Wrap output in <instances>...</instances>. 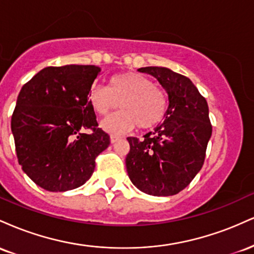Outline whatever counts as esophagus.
<instances>
[{"mask_svg":"<svg viewBox=\"0 0 254 254\" xmlns=\"http://www.w3.org/2000/svg\"><path fill=\"white\" fill-rule=\"evenodd\" d=\"M119 138H121V137H119V136H117V135H111V136H110V139H111V143H116V142H117Z\"/></svg>","mask_w":254,"mask_h":254,"instance_id":"obj_1","label":"esophagus"}]
</instances>
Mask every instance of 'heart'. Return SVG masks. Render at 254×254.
<instances>
[{
	"instance_id": "obj_1",
	"label": "heart",
	"mask_w": 254,
	"mask_h": 254,
	"mask_svg": "<svg viewBox=\"0 0 254 254\" xmlns=\"http://www.w3.org/2000/svg\"><path fill=\"white\" fill-rule=\"evenodd\" d=\"M93 110L101 117L112 111L123 110L105 119L101 127L113 133H124L133 127L151 129L165 118L168 100L165 92L138 72H123L111 77L110 86L93 84L88 93Z\"/></svg>"
}]
</instances>
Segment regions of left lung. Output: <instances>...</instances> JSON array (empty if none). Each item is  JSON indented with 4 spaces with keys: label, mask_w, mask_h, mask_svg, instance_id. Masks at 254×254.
Listing matches in <instances>:
<instances>
[{
    "label": "left lung",
    "mask_w": 254,
    "mask_h": 254,
    "mask_svg": "<svg viewBox=\"0 0 254 254\" xmlns=\"http://www.w3.org/2000/svg\"><path fill=\"white\" fill-rule=\"evenodd\" d=\"M168 94L165 121L139 141L127 137L125 164L130 180L151 196H173L192 182L205 159L212 127L209 107L189 77L164 66H145Z\"/></svg>",
    "instance_id": "1"
}]
</instances>
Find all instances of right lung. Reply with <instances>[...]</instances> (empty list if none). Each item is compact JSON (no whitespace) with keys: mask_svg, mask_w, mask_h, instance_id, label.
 Masks as SVG:
<instances>
[{"mask_svg":"<svg viewBox=\"0 0 254 254\" xmlns=\"http://www.w3.org/2000/svg\"><path fill=\"white\" fill-rule=\"evenodd\" d=\"M99 72L95 65L48 66L20 90L10 124L17 161L44 190L83 185L110 145L88 100Z\"/></svg>","mask_w":254,"mask_h":254,"instance_id":"add662e5","label":"right lung"}]
</instances>
